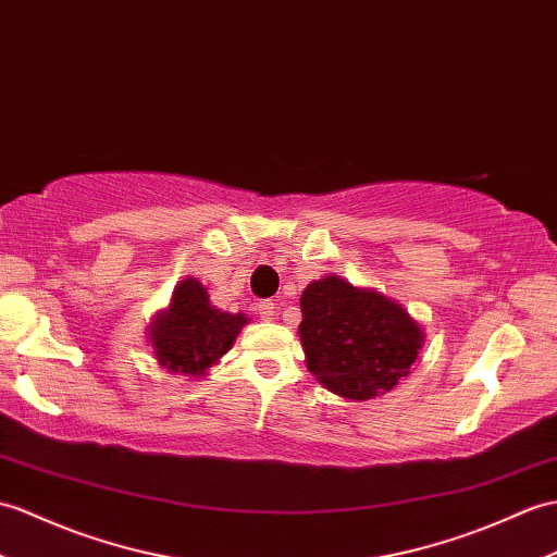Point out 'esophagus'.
Returning a JSON list of instances; mask_svg holds the SVG:
<instances>
[{"label":"esophagus","mask_w":557,"mask_h":557,"mask_svg":"<svg viewBox=\"0 0 557 557\" xmlns=\"http://www.w3.org/2000/svg\"><path fill=\"white\" fill-rule=\"evenodd\" d=\"M258 315H261L263 320H273L277 315V304L273 299L261 301L258 304Z\"/></svg>","instance_id":"esophagus-1"}]
</instances>
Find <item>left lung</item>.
Here are the masks:
<instances>
[{
	"label": "left lung",
	"instance_id": "obj_1",
	"mask_svg": "<svg viewBox=\"0 0 557 557\" xmlns=\"http://www.w3.org/2000/svg\"><path fill=\"white\" fill-rule=\"evenodd\" d=\"M306 368L342 398L368 400L408 377L424 332L408 310L374 289L327 275L301 294Z\"/></svg>",
	"mask_w": 557,
	"mask_h": 557
}]
</instances>
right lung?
Here are the masks:
<instances>
[{"instance_id": "add662e5", "label": "right lung", "mask_w": 557, "mask_h": 557, "mask_svg": "<svg viewBox=\"0 0 557 557\" xmlns=\"http://www.w3.org/2000/svg\"><path fill=\"white\" fill-rule=\"evenodd\" d=\"M249 318L211 306L209 292L197 277L175 287L171 306L153 318L149 339L159 366L187 377H203L206 370L230 351Z\"/></svg>"}]
</instances>
